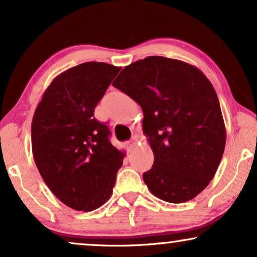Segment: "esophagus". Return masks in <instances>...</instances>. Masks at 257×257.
<instances>
[{
    "mask_svg": "<svg viewBox=\"0 0 257 257\" xmlns=\"http://www.w3.org/2000/svg\"><path fill=\"white\" fill-rule=\"evenodd\" d=\"M137 143H138V139L136 138V137H132L131 140H128L127 143H126V145H127V149H132V147H135L137 145Z\"/></svg>",
    "mask_w": 257,
    "mask_h": 257,
    "instance_id": "esophagus-1",
    "label": "esophagus"
}]
</instances>
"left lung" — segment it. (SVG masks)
<instances>
[{"label":"left lung","instance_id":"8db88e82","mask_svg":"<svg viewBox=\"0 0 257 257\" xmlns=\"http://www.w3.org/2000/svg\"><path fill=\"white\" fill-rule=\"evenodd\" d=\"M113 86L143 108V131L154 154L143 174L153 195L189 201L214 178L226 145V127L212 83L188 63L150 56L125 66Z\"/></svg>","mask_w":257,"mask_h":257}]
</instances>
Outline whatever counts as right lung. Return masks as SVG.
I'll return each instance as SVG.
<instances>
[{"instance_id": "right-lung-1", "label": "right lung", "mask_w": 257, "mask_h": 257, "mask_svg": "<svg viewBox=\"0 0 257 257\" xmlns=\"http://www.w3.org/2000/svg\"><path fill=\"white\" fill-rule=\"evenodd\" d=\"M120 68L86 62L62 72L45 90L31 122L35 164L50 191L70 208L91 212L110 199L125 153L94 107Z\"/></svg>"}]
</instances>
